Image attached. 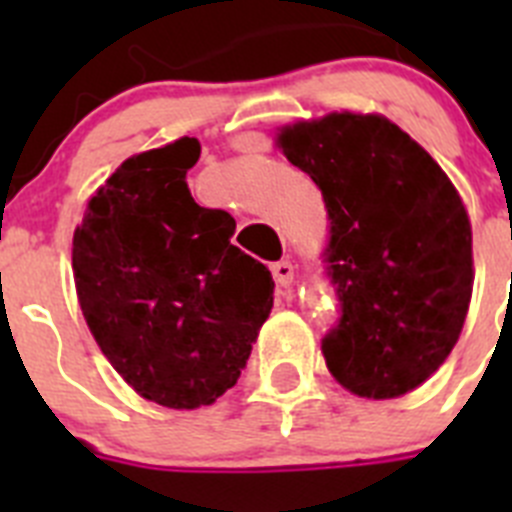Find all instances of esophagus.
<instances>
[{"mask_svg":"<svg viewBox=\"0 0 512 512\" xmlns=\"http://www.w3.org/2000/svg\"><path fill=\"white\" fill-rule=\"evenodd\" d=\"M271 274H274V282H277L279 289H292V284H295V266H292V261H277V264L271 266Z\"/></svg>","mask_w":512,"mask_h":512,"instance_id":"esophagus-1","label":"esophagus"}]
</instances>
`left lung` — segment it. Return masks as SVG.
Returning <instances> with one entry per match:
<instances>
[{
	"label": "left lung",
	"mask_w": 512,
	"mask_h": 512,
	"mask_svg": "<svg viewBox=\"0 0 512 512\" xmlns=\"http://www.w3.org/2000/svg\"><path fill=\"white\" fill-rule=\"evenodd\" d=\"M323 192L320 253L338 297L330 374L359 397L415 390L459 341L472 300V225L449 176L395 122L333 112L279 135Z\"/></svg>",
	"instance_id": "8db88e82"
}]
</instances>
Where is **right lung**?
<instances>
[{
    "label": "right lung",
    "mask_w": 512,
    "mask_h": 512,
    "mask_svg": "<svg viewBox=\"0 0 512 512\" xmlns=\"http://www.w3.org/2000/svg\"><path fill=\"white\" fill-rule=\"evenodd\" d=\"M197 158V138H179L122 161L74 233L94 341L138 395L176 410L238 382L274 305L271 271L230 243V212L192 200Z\"/></svg>",
    "instance_id": "obj_1"
}]
</instances>
